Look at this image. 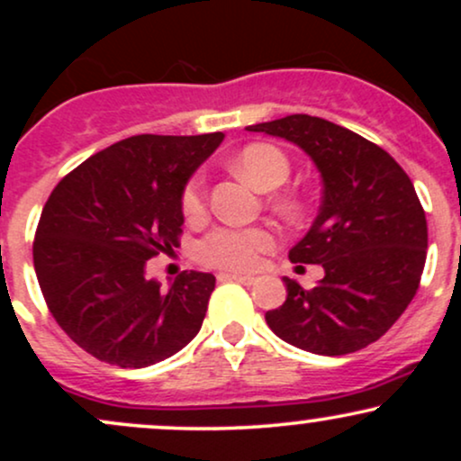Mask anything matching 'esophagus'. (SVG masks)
Here are the masks:
<instances>
[{
  "label": "esophagus",
  "mask_w": 461,
  "mask_h": 461,
  "mask_svg": "<svg viewBox=\"0 0 461 461\" xmlns=\"http://www.w3.org/2000/svg\"><path fill=\"white\" fill-rule=\"evenodd\" d=\"M219 279L221 282H238L245 285L256 284V277H249V275H240V273H221Z\"/></svg>",
  "instance_id": "esophagus-1"
}]
</instances>
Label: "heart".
I'll return each instance as SVG.
<instances>
[{
	"label": "heart",
	"instance_id": "1",
	"mask_svg": "<svg viewBox=\"0 0 461 461\" xmlns=\"http://www.w3.org/2000/svg\"><path fill=\"white\" fill-rule=\"evenodd\" d=\"M236 173L256 190L271 193L284 186L290 176V162L285 153L267 142L249 145L234 160ZM182 208L186 216L203 212V179L194 177L184 190ZM275 238L264 227H214L201 238L197 258L208 267L227 271H253L260 256L273 249Z\"/></svg>",
	"mask_w": 461,
	"mask_h": 461
}]
</instances>
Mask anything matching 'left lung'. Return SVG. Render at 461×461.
<instances>
[{"mask_svg": "<svg viewBox=\"0 0 461 461\" xmlns=\"http://www.w3.org/2000/svg\"><path fill=\"white\" fill-rule=\"evenodd\" d=\"M303 149L319 168L322 199L314 223L290 249L321 264L312 290L284 277V305L267 312L288 345L316 356H347L379 340L414 299L427 258V219L411 179L382 147L310 114L249 125Z\"/></svg>", "mask_w": 461, "mask_h": 461, "instance_id": "1", "label": "left lung"}]
</instances>
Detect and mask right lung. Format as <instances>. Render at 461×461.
I'll return each mask as SVG.
<instances>
[{"mask_svg": "<svg viewBox=\"0 0 461 461\" xmlns=\"http://www.w3.org/2000/svg\"><path fill=\"white\" fill-rule=\"evenodd\" d=\"M223 139L131 136L84 160L47 199L36 277L58 325L93 357L145 368L199 333L214 275L184 271L162 290L147 262L179 247L184 188Z\"/></svg>", "mask_w": 461, "mask_h": 461, "instance_id": "right-lung-1", "label": "right lung"}]
</instances>
